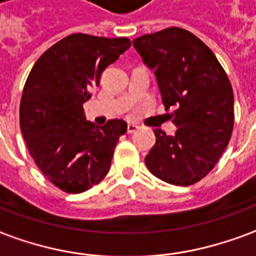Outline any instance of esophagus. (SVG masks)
Instances as JSON below:
<instances>
[{
  "instance_id": "1",
  "label": "esophagus",
  "mask_w": 256,
  "mask_h": 256,
  "mask_svg": "<svg viewBox=\"0 0 256 256\" xmlns=\"http://www.w3.org/2000/svg\"><path fill=\"white\" fill-rule=\"evenodd\" d=\"M138 128V126L137 124H134V123H128V133H134L136 130Z\"/></svg>"
}]
</instances>
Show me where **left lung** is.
Masks as SVG:
<instances>
[{
  "mask_svg": "<svg viewBox=\"0 0 256 256\" xmlns=\"http://www.w3.org/2000/svg\"><path fill=\"white\" fill-rule=\"evenodd\" d=\"M155 78L165 110L173 108L174 136L155 128L146 165L160 180L191 186L205 178L228 146L234 96L215 54L188 30L169 28L133 40Z\"/></svg>",
  "mask_w": 256,
  "mask_h": 256,
  "instance_id": "8db88e82",
  "label": "left lung"
}]
</instances>
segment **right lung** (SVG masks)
I'll return each instance as SVG.
<instances>
[{
    "label": "right lung",
    "instance_id": "right-lung-1",
    "mask_svg": "<svg viewBox=\"0 0 256 256\" xmlns=\"http://www.w3.org/2000/svg\"><path fill=\"white\" fill-rule=\"evenodd\" d=\"M126 37L70 34L41 55L28 73L20 100V130L36 165L66 192H83L110 170L122 119L104 126L87 122L83 104L106 66L130 48Z\"/></svg>",
    "mask_w": 256,
    "mask_h": 256
}]
</instances>
